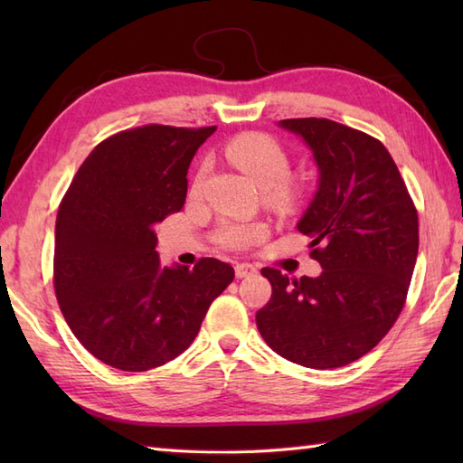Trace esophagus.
Listing matches in <instances>:
<instances>
[{"label": "esophagus", "instance_id": "1", "mask_svg": "<svg viewBox=\"0 0 463 463\" xmlns=\"http://www.w3.org/2000/svg\"><path fill=\"white\" fill-rule=\"evenodd\" d=\"M234 274H237V279H249L257 274V269H254L249 262H239V264H234Z\"/></svg>", "mask_w": 463, "mask_h": 463}]
</instances>
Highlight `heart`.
Instances as JSON below:
<instances>
[{"mask_svg":"<svg viewBox=\"0 0 463 463\" xmlns=\"http://www.w3.org/2000/svg\"><path fill=\"white\" fill-rule=\"evenodd\" d=\"M226 155L247 173L250 179L262 189H267L272 201L288 203L297 196V186L288 181L290 175V155L282 143L267 133H242L226 143ZM206 166L203 165L196 184L203 181ZM269 226L264 222H234L224 221L216 231V241L221 247L241 250L267 237Z\"/></svg>","mask_w":463,"mask_h":463,"instance_id":"heart-1","label":"heart"}]
</instances>
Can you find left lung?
I'll use <instances>...</instances> for the list:
<instances>
[{"label":"left lung","instance_id":"8db88e82","mask_svg":"<svg viewBox=\"0 0 463 463\" xmlns=\"http://www.w3.org/2000/svg\"><path fill=\"white\" fill-rule=\"evenodd\" d=\"M314 153L320 183L297 229L320 277L262 269L272 297L257 312L264 342L307 368L362 358L394 326L418 257V211L378 139L330 119H284Z\"/></svg>","mask_w":463,"mask_h":463}]
</instances>
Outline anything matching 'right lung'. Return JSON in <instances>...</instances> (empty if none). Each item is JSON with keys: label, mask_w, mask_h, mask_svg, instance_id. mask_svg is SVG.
I'll return each mask as SVG.
<instances>
[{"label": "right lung", "mask_w": 463, "mask_h": 463, "mask_svg": "<svg viewBox=\"0 0 463 463\" xmlns=\"http://www.w3.org/2000/svg\"><path fill=\"white\" fill-rule=\"evenodd\" d=\"M216 127L143 125L107 137L75 173L55 221L53 287L69 328L107 366L145 372L191 346L231 264L161 267L155 226L179 213L186 171Z\"/></svg>", "instance_id": "right-lung-1"}]
</instances>
